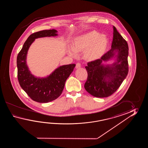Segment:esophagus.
Returning a JSON list of instances; mask_svg holds the SVG:
<instances>
[{"instance_id": "obj_1", "label": "esophagus", "mask_w": 148, "mask_h": 148, "mask_svg": "<svg viewBox=\"0 0 148 148\" xmlns=\"http://www.w3.org/2000/svg\"><path fill=\"white\" fill-rule=\"evenodd\" d=\"M75 68H77V69H79V68H81V64H80V63H78L76 64V66H75Z\"/></svg>"}]
</instances>
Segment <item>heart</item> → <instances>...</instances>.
I'll use <instances>...</instances> for the list:
<instances>
[{"label":"heart","instance_id":"b5f03b06","mask_svg":"<svg viewBox=\"0 0 148 148\" xmlns=\"http://www.w3.org/2000/svg\"><path fill=\"white\" fill-rule=\"evenodd\" d=\"M107 44L108 39L105 35L92 31L75 38L73 46L68 49V53L70 56L76 57L78 52L85 50L84 57L86 60H96L103 55Z\"/></svg>","mask_w":148,"mask_h":148}]
</instances>
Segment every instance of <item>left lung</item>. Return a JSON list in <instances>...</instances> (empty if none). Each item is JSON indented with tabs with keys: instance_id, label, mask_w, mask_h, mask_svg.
Returning <instances> with one entry per match:
<instances>
[{
	"instance_id": "8db88e82",
	"label": "left lung",
	"mask_w": 148,
	"mask_h": 148,
	"mask_svg": "<svg viewBox=\"0 0 148 148\" xmlns=\"http://www.w3.org/2000/svg\"><path fill=\"white\" fill-rule=\"evenodd\" d=\"M127 42L113 26V38L111 49L101 59L87 63L85 66L88 78L84 87L86 90L96 97H107L120 87L129 71ZM115 59L110 65L104 62Z\"/></svg>"
}]
</instances>
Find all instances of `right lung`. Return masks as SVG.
Segmentation results:
<instances>
[{"label":"right lung","mask_w":148,"mask_h":148,"mask_svg":"<svg viewBox=\"0 0 148 148\" xmlns=\"http://www.w3.org/2000/svg\"><path fill=\"white\" fill-rule=\"evenodd\" d=\"M52 29L43 30L31 35L25 41L17 58V77L19 85L32 100L38 103H48L56 99L62 94L67 78L72 73L75 64L59 66L50 75L37 77L32 75L26 63L28 49L36 38L58 36Z\"/></svg>","instance_id":"1"}]
</instances>
